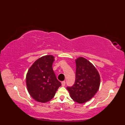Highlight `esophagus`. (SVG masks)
I'll list each match as a JSON object with an SVG mask.
<instances>
[{
  "mask_svg": "<svg viewBox=\"0 0 125 125\" xmlns=\"http://www.w3.org/2000/svg\"><path fill=\"white\" fill-rule=\"evenodd\" d=\"M65 85V81L62 82V86H64Z\"/></svg>",
  "mask_w": 125,
  "mask_h": 125,
  "instance_id": "1",
  "label": "esophagus"
}]
</instances>
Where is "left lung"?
Wrapping results in <instances>:
<instances>
[{
    "label": "left lung",
    "mask_w": 125,
    "mask_h": 125,
    "mask_svg": "<svg viewBox=\"0 0 125 125\" xmlns=\"http://www.w3.org/2000/svg\"><path fill=\"white\" fill-rule=\"evenodd\" d=\"M76 77L74 84L67 86L71 98L75 102L82 104L91 99L100 86V76L91 63L83 57L76 60Z\"/></svg>",
    "instance_id": "8db88e82"
}]
</instances>
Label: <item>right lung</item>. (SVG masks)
<instances>
[{
  "label": "right lung",
  "instance_id": "add662e5",
  "mask_svg": "<svg viewBox=\"0 0 125 125\" xmlns=\"http://www.w3.org/2000/svg\"><path fill=\"white\" fill-rule=\"evenodd\" d=\"M54 61L53 56H44L37 60L28 71L26 75L28 91L37 102H49L61 86L52 69Z\"/></svg>",
  "mask_w": 125,
  "mask_h": 125
}]
</instances>
